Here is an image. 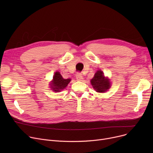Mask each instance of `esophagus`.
Masks as SVG:
<instances>
[{"label":"esophagus","instance_id":"1","mask_svg":"<svg viewBox=\"0 0 153 153\" xmlns=\"http://www.w3.org/2000/svg\"><path fill=\"white\" fill-rule=\"evenodd\" d=\"M76 79H77V81H82L84 78H83L82 75L81 73H77V74H76Z\"/></svg>","mask_w":153,"mask_h":153}]
</instances>
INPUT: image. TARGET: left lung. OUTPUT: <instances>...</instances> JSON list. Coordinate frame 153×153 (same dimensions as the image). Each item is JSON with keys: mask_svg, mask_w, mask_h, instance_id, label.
<instances>
[{"mask_svg": "<svg viewBox=\"0 0 153 153\" xmlns=\"http://www.w3.org/2000/svg\"><path fill=\"white\" fill-rule=\"evenodd\" d=\"M91 84L96 92L103 93L107 91L111 87L110 79L105 77L100 70L95 72L94 77L91 80Z\"/></svg>", "mask_w": 153, "mask_h": 153, "instance_id": "obj_1", "label": "left lung"}]
</instances>
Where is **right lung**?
Returning <instances> with one entry per match:
<instances>
[{
  "instance_id": "right-lung-1",
  "label": "right lung",
  "mask_w": 153,
  "mask_h": 153,
  "mask_svg": "<svg viewBox=\"0 0 153 153\" xmlns=\"http://www.w3.org/2000/svg\"><path fill=\"white\" fill-rule=\"evenodd\" d=\"M71 81V79H64L60 72L57 71L54 73L53 81L50 84V88L54 92H60L65 89Z\"/></svg>"
}]
</instances>
